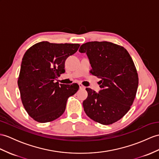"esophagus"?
I'll use <instances>...</instances> for the list:
<instances>
[{"label":"esophagus","mask_w":159,"mask_h":159,"mask_svg":"<svg viewBox=\"0 0 159 159\" xmlns=\"http://www.w3.org/2000/svg\"><path fill=\"white\" fill-rule=\"evenodd\" d=\"M79 87H80V89H81V90H83V89H85V87L83 86L82 84H79Z\"/></svg>","instance_id":"esophagus-1"}]
</instances>
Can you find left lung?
Here are the masks:
<instances>
[{
  "mask_svg": "<svg viewBox=\"0 0 159 159\" xmlns=\"http://www.w3.org/2000/svg\"><path fill=\"white\" fill-rule=\"evenodd\" d=\"M86 53L91 73L98 78V93L87 88L85 113L94 121L110 125L121 119L132 105L138 86V75L127 50L109 42H89L80 46Z\"/></svg>",
  "mask_w": 159,
  "mask_h": 159,
  "instance_id": "obj_1",
  "label": "left lung"
}]
</instances>
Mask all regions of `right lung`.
<instances>
[{
    "label": "right lung",
    "instance_id": "add662e5",
    "mask_svg": "<svg viewBox=\"0 0 159 159\" xmlns=\"http://www.w3.org/2000/svg\"><path fill=\"white\" fill-rule=\"evenodd\" d=\"M79 47V44L40 42L24 54L17 84L23 105L35 121L46 123L59 118L67 98L78 90V84L59 85L55 80L65 73L67 58Z\"/></svg>",
    "mask_w": 159,
    "mask_h": 159
}]
</instances>
